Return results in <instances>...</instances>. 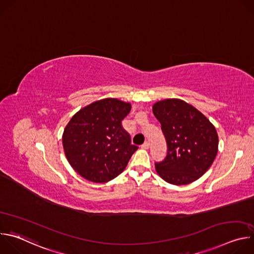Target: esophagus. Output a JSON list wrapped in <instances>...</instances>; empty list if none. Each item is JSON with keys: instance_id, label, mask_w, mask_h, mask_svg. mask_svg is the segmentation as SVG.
I'll use <instances>...</instances> for the list:
<instances>
[{"instance_id": "esophagus-1", "label": "esophagus", "mask_w": 254, "mask_h": 254, "mask_svg": "<svg viewBox=\"0 0 254 254\" xmlns=\"http://www.w3.org/2000/svg\"><path fill=\"white\" fill-rule=\"evenodd\" d=\"M141 149H143V150H148V149H149V142H148V141L143 142V143L141 144Z\"/></svg>"}]
</instances>
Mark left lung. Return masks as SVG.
I'll return each mask as SVG.
<instances>
[{"label":"left lung","instance_id":"8db88e82","mask_svg":"<svg viewBox=\"0 0 254 254\" xmlns=\"http://www.w3.org/2000/svg\"><path fill=\"white\" fill-rule=\"evenodd\" d=\"M153 113L168 148L166 158L155 163L157 173L173 185L194 182L211 167L218 152L215 127L194 106L177 98L156 102Z\"/></svg>","mask_w":254,"mask_h":254}]
</instances>
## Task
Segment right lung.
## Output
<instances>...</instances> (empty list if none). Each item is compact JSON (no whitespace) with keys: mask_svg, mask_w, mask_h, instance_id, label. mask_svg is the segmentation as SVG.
Instances as JSON below:
<instances>
[{"mask_svg":"<svg viewBox=\"0 0 254 254\" xmlns=\"http://www.w3.org/2000/svg\"><path fill=\"white\" fill-rule=\"evenodd\" d=\"M130 104L117 98L92 102L76 113L66 126L63 136L65 156L81 177L105 183L118 177L138 149L130 143L122 121Z\"/></svg>","mask_w":254,"mask_h":254,"instance_id":"right-lung-1","label":"right lung"}]
</instances>
